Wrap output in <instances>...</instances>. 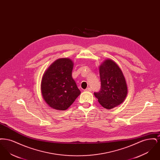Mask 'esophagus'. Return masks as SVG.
Instances as JSON below:
<instances>
[{
    "label": "esophagus",
    "mask_w": 160,
    "mask_h": 160,
    "mask_svg": "<svg viewBox=\"0 0 160 160\" xmlns=\"http://www.w3.org/2000/svg\"><path fill=\"white\" fill-rule=\"evenodd\" d=\"M91 88H86V89H85V91L91 92Z\"/></svg>",
    "instance_id": "esophagus-1"
}]
</instances>
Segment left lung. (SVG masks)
Returning a JSON list of instances; mask_svg holds the SVG:
<instances>
[{
  "mask_svg": "<svg viewBox=\"0 0 160 160\" xmlns=\"http://www.w3.org/2000/svg\"><path fill=\"white\" fill-rule=\"evenodd\" d=\"M101 89L94 92L99 104L107 109H112L125 100L127 86L121 69L114 61L107 59L99 67Z\"/></svg>",
  "mask_w": 160,
  "mask_h": 160,
  "instance_id": "8db88e82",
  "label": "left lung"
}]
</instances>
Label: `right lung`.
Segmentation results:
<instances>
[{
    "label": "right lung",
    "instance_id": "1",
    "mask_svg": "<svg viewBox=\"0 0 160 160\" xmlns=\"http://www.w3.org/2000/svg\"><path fill=\"white\" fill-rule=\"evenodd\" d=\"M73 65L69 59H59L42 77L41 85L42 97L54 109L65 110L81 93L72 77Z\"/></svg>",
    "mask_w": 160,
    "mask_h": 160
}]
</instances>
